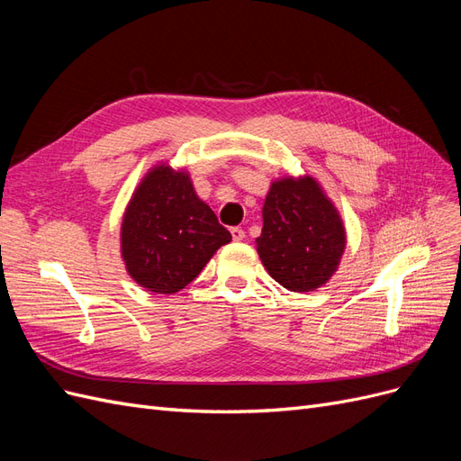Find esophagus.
Listing matches in <instances>:
<instances>
[{
  "mask_svg": "<svg viewBox=\"0 0 461 461\" xmlns=\"http://www.w3.org/2000/svg\"><path fill=\"white\" fill-rule=\"evenodd\" d=\"M230 234H232V240H234V242L244 240V236H246V232H244L240 227H232V229H230Z\"/></svg>",
  "mask_w": 461,
  "mask_h": 461,
  "instance_id": "34e87169",
  "label": "esophagus"
}]
</instances>
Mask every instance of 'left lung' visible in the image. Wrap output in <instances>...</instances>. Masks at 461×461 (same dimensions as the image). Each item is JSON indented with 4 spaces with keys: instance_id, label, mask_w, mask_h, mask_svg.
Returning a JSON list of instances; mask_svg holds the SVG:
<instances>
[{
    "instance_id": "1",
    "label": "left lung",
    "mask_w": 461,
    "mask_h": 461,
    "mask_svg": "<svg viewBox=\"0 0 461 461\" xmlns=\"http://www.w3.org/2000/svg\"><path fill=\"white\" fill-rule=\"evenodd\" d=\"M263 267L290 292H312L337 273L346 249L339 209L310 175L273 180L256 239Z\"/></svg>"
}]
</instances>
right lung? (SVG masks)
<instances>
[{"mask_svg": "<svg viewBox=\"0 0 461 461\" xmlns=\"http://www.w3.org/2000/svg\"><path fill=\"white\" fill-rule=\"evenodd\" d=\"M230 240L212 207L198 198L188 171L158 163L144 175L124 209L121 258L142 288L175 294Z\"/></svg>", "mask_w": 461, "mask_h": 461, "instance_id": "right-lung-1", "label": "right lung"}]
</instances>
